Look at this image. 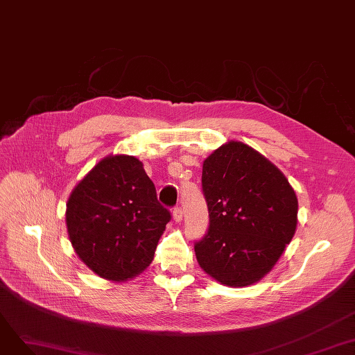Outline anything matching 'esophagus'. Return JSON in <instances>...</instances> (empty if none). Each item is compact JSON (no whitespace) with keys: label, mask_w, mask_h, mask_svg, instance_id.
<instances>
[{"label":"esophagus","mask_w":355,"mask_h":355,"mask_svg":"<svg viewBox=\"0 0 355 355\" xmlns=\"http://www.w3.org/2000/svg\"><path fill=\"white\" fill-rule=\"evenodd\" d=\"M173 218H174L175 222H181V220H182V211H181V207H175V209H174V211H173Z\"/></svg>","instance_id":"34e87169"}]
</instances>
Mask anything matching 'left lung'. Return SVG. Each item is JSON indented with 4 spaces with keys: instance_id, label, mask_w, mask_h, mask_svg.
<instances>
[{
    "instance_id": "1",
    "label": "left lung",
    "mask_w": 355,
    "mask_h": 355,
    "mask_svg": "<svg viewBox=\"0 0 355 355\" xmlns=\"http://www.w3.org/2000/svg\"><path fill=\"white\" fill-rule=\"evenodd\" d=\"M202 187L209 230L194 244L200 268L227 286L259 282L295 234L294 189L263 155L237 140L203 161Z\"/></svg>"
}]
</instances>
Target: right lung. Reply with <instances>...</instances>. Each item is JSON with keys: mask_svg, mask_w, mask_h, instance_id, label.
I'll return each mask as SVG.
<instances>
[{"mask_svg": "<svg viewBox=\"0 0 355 355\" xmlns=\"http://www.w3.org/2000/svg\"><path fill=\"white\" fill-rule=\"evenodd\" d=\"M169 219L143 164L130 155L101 159L73 189L65 209L76 254L114 282L135 278L150 265Z\"/></svg>", "mask_w": 355, "mask_h": 355, "instance_id": "add662e5", "label": "right lung"}]
</instances>
